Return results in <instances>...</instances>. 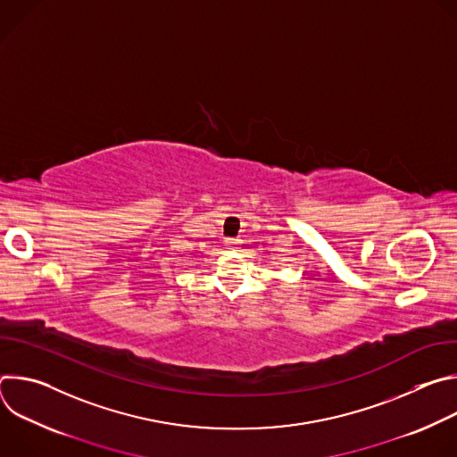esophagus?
<instances>
[{
  "instance_id": "34e87169",
  "label": "esophagus",
  "mask_w": 457,
  "mask_h": 457,
  "mask_svg": "<svg viewBox=\"0 0 457 457\" xmlns=\"http://www.w3.org/2000/svg\"><path fill=\"white\" fill-rule=\"evenodd\" d=\"M226 244H228L229 249H238L240 247V238H228Z\"/></svg>"
}]
</instances>
